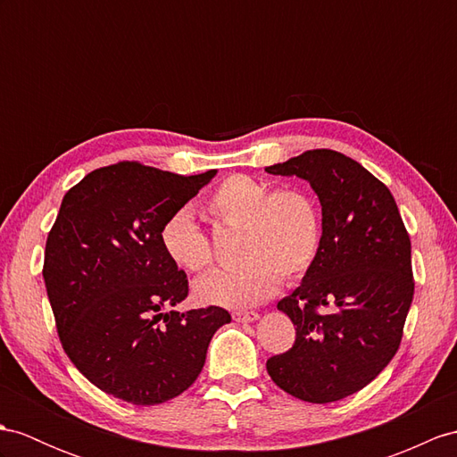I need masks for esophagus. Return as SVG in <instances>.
<instances>
[{
  "label": "esophagus",
  "instance_id": "34e87169",
  "mask_svg": "<svg viewBox=\"0 0 457 457\" xmlns=\"http://www.w3.org/2000/svg\"><path fill=\"white\" fill-rule=\"evenodd\" d=\"M232 318H235V321H238V324H252V321L260 318V314L258 312H235L232 314Z\"/></svg>",
  "mask_w": 457,
  "mask_h": 457
}]
</instances>
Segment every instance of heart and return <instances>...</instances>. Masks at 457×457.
Returning <instances> with one entry per match:
<instances>
[{
    "label": "heart",
    "instance_id": "heart-1",
    "mask_svg": "<svg viewBox=\"0 0 457 457\" xmlns=\"http://www.w3.org/2000/svg\"><path fill=\"white\" fill-rule=\"evenodd\" d=\"M207 209L220 225L242 230V262L197 281L194 293L199 303L225 308L262 304L281 287L283 273L298 277L316 260L321 238L318 207L298 187L273 190L258 178L235 174L211 194ZM159 240L182 270L199 273L213 263L211 242L190 207L166 217Z\"/></svg>",
    "mask_w": 457,
    "mask_h": 457
}]
</instances>
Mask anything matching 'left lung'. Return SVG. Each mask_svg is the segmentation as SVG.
<instances>
[{
    "mask_svg": "<svg viewBox=\"0 0 457 457\" xmlns=\"http://www.w3.org/2000/svg\"><path fill=\"white\" fill-rule=\"evenodd\" d=\"M265 172L308 182L321 205L316 260L277 304L296 339L267 361V374L303 402H339L369 386L402 343L415 291L411 240L387 187L337 151H306Z\"/></svg>",
    "mask_w": 457,
    "mask_h": 457,
    "instance_id": "obj_1",
    "label": "left lung"
}]
</instances>
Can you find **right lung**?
I'll return each instance as SVG.
<instances>
[{
  "mask_svg": "<svg viewBox=\"0 0 457 457\" xmlns=\"http://www.w3.org/2000/svg\"><path fill=\"white\" fill-rule=\"evenodd\" d=\"M217 170L180 176L118 162L63 195L44 253L60 341L88 382L133 405L180 395L202 372L225 308L178 312L187 279L159 232ZM173 310L170 311V308Z\"/></svg>",
  "mask_w": 457,
  "mask_h": 457,
  "instance_id": "1",
  "label": "right lung"
}]
</instances>
